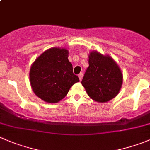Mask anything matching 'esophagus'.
<instances>
[{
    "label": "esophagus",
    "mask_w": 150,
    "mask_h": 150,
    "mask_svg": "<svg viewBox=\"0 0 150 150\" xmlns=\"http://www.w3.org/2000/svg\"><path fill=\"white\" fill-rule=\"evenodd\" d=\"M83 74L82 72H81V73H80L79 75H78V78H79L80 81H81V80H82V78H83Z\"/></svg>",
    "instance_id": "1"
}]
</instances>
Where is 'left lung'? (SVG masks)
Returning a JSON list of instances; mask_svg holds the SVG:
<instances>
[{
    "label": "left lung",
    "mask_w": 150,
    "mask_h": 150,
    "mask_svg": "<svg viewBox=\"0 0 150 150\" xmlns=\"http://www.w3.org/2000/svg\"><path fill=\"white\" fill-rule=\"evenodd\" d=\"M122 74L115 61L109 56L92 51L88 56V67L81 83L94 101L106 103L119 94Z\"/></svg>",
    "instance_id": "obj_1"
}]
</instances>
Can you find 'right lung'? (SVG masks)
I'll return each mask as SVG.
<instances>
[{"label":"right lung","instance_id":"1","mask_svg":"<svg viewBox=\"0 0 150 150\" xmlns=\"http://www.w3.org/2000/svg\"><path fill=\"white\" fill-rule=\"evenodd\" d=\"M69 52L53 47L42 53L30 67V83L38 97L50 103L60 101L79 78L74 75L68 60Z\"/></svg>","mask_w":150,"mask_h":150}]
</instances>
